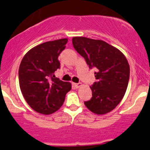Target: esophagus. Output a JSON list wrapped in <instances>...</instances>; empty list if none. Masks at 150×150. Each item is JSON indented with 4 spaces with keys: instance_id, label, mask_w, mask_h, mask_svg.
I'll use <instances>...</instances> for the list:
<instances>
[{
    "instance_id": "1",
    "label": "esophagus",
    "mask_w": 150,
    "mask_h": 150,
    "mask_svg": "<svg viewBox=\"0 0 150 150\" xmlns=\"http://www.w3.org/2000/svg\"><path fill=\"white\" fill-rule=\"evenodd\" d=\"M74 86L75 87H76V88H79V87H81L82 86V83H74Z\"/></svg>"
}]
</instances>
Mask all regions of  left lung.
I'll return each instance as SVG.
<instances>
[{"label":"left lung","instance_id":"obj_1","mask_svg":"<svg viewBox=\"0 0 150 150\" xmlns=\"http://www.w3.org/2000/svg\"><path fill=\"white\" fill-rule=\"evenodd\" d=\"M73 46L83 57L90 68H95L96 82L91 86L92 97L86 107L98 115L116 108L128 87L130 67L120 50L100 40L74 37Z\"/></svg>","mask_w":150,"mask_h":150}]
</instances>
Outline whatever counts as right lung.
Listing matches in <instances>:
<instances>
[{
    "mask_svg": "<svg viewBox=\"0 0 150 150\" xmlns=\"http://www.w3.org/2000/svg\"><path fill=\"white\" fill-rule=\"evenodd\" d=\"M67 43V38H64L41 43L29 50L21 62V91L28 104L39 113L49 115L58 110L71 89V83L54 75L60 68L58 58Z\"/></svg>",
    "mask_w": 150,
    "mask_h": 150,
    "instance_id": "obj_1",
    "label": "right lung"
}]
</instances>
